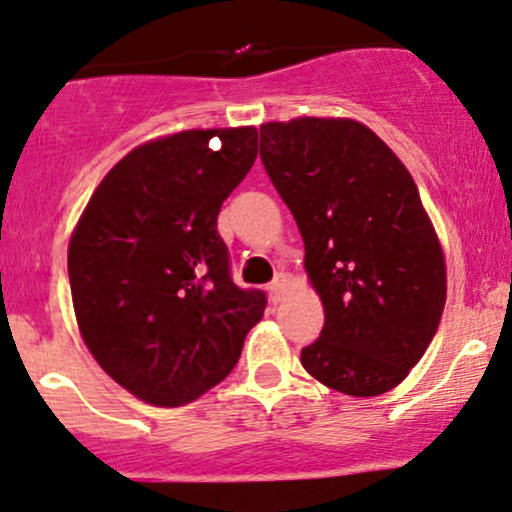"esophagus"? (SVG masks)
Segmentation results:
<instances>
[{
    "mask_svg": "<svg viewBox=\"0 0 512 512\" xmlns=\"http://www.w3.org/2000/svg\"><path fill=\"white\" fill-rule=\"evenodd\" d=\"M288 276H285V273H278L276 278H273V283L268 285V293H271V300L273 302H280L283 300V295H285V288H288Z\"/></svg>",
    "mask_w": 512,
    "mask_h": 512,
    "instance_id": "obj_1",
    "label": "esophagus"
}]
</instances>
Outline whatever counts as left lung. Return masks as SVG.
Wrapping results in <instances>:
<instances>
[{
	"label": "left lung",
	"instance_id": "left-lung-1",
	"mask_svg": "<svg viewBox=\"0 0 512 512\" xmlns=\"http://www.w3.org/2000/svg\"><path fill=\"white\" fill-rule=\"evenodd\" d=\"M261 161L298 222L324 305L302 366L339 393H388L422 359L447 300L442 246L415 180L351 119L263 124Z\"/></svg>",
	"mask_w": 512,
	"mask_h": 512
}]
</instances>
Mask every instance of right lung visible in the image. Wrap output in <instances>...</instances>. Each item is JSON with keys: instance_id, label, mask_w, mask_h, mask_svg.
Wrapping results in <instances>:
<instances>
[{"instance_id": "right-lung-1", "label": "right lung", "mask_w": 512, "mask_h": 512, "mask_svg": "<svg viewBox=\"0 0 512 512\" xmlns=\"http://www.w3.org/2000/svg\"><path fill=\"white\" fill-rule=\"evenodd\" d=\"M258 153L254 126L180 131L124 156L68 249L82 339L144 403L178 408L232 373L266 293L232 280L222 202Z\"/></svg>"}]
</instances>
